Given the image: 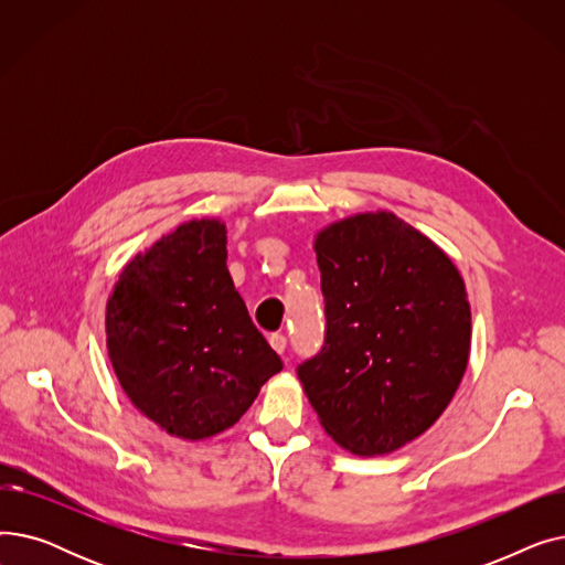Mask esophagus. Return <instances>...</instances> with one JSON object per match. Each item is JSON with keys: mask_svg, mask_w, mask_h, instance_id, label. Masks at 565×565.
I'll list each match as a JSON object with an SVG mask.
<instances>
[{"mask_svg": "<svg viewBox=\"0 0 565 565\" xmlns=\"http://www.w3.org/2000/svg\"><path fill=\"white\" fill-rule=\"evenodd\" d=\"M270 345H273L279 354H284V352H286L288 341H286V337H284V334H273V337H270Z\"/></svg>", "mask_w": 565, "mask_h": 565, "instance_id": "1", "label": "esophagus"}]
</instances>
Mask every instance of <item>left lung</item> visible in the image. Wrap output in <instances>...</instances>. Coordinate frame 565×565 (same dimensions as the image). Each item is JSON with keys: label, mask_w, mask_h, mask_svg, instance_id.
<instances>
[{"label": "left lung", "mask_w": 565, "mask_h": 565, "mask_svg": "<svg viewBox=\"0 0 565 565\" xmlns=\"http://www.w3.org/2000/svg\"><path fill=\"white\" fill-rule=\"evenodd\" d=\"M313 249L324 343L298 377L343 449L392 454L439 419L465 375V281L433 241L384 211L330 224Z\"/></svg>", "instance_id": "left-lung-1"}]
</instances>
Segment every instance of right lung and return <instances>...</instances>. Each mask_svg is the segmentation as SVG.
Instances as JSON below:
<instances>
[{"label":"right lung","instance_id":"1","mask_svg":"<svg viewBox=\"0 0 565 565\" xmlns=\"http://www.w3.org/2000/svg\"><path fill=\"white\" fill-rule=\"evenodd\" d=\"M107 350L132 405L181 439L241 422L279 354L226 267V226L192 220L137 254L107 300Z\"/></svg>","mask_w":565,"mask_h":565}]
</instances>
